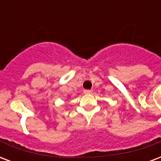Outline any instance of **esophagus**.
Wrapping results in <instances>:
<instances>
[{
    "label": "esophagus",
    "mask_w": 161,
    "mask_h": 161,
    "mask_svg": "<svg viewBox=\"0 0 161 161\" xmlns=\"http://www.w3.org/2000/svg\"><path fill=\"white\" fill-rule=\"evenodd\" d=\"M83 93L86 94H89L92 93V90L91 89H84V90H83Z\"/></svg>",
    "instance_id": "1"
}]
</instances>
